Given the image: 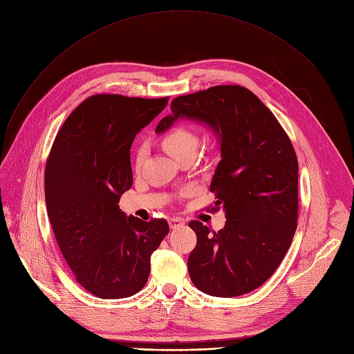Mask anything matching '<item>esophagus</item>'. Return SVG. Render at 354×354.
Returning <instances> with one entry per match:
<instances>
[{
    "label": "esophagus",
    "mask_w": 354,
    "mask_h": 354,
    "mask_svg": "<svg viewBox=\"0 0 354 354\" xmlns=\"http://www.w3.org/2000/svg\"><path fill=\"white\" fill-rule=\"evenodd\" d=\"M184 224H185V223H184V220H181V218H170V220H169V225H170L171 230L178 228V227H183Z\"/></svg>",
    "instance_id": "1"
}]
</instances>
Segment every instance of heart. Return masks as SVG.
<instances>
[{
	"instance_id": "obj_1",
	"label": "heart",
	"mask_w": 354,
	"mask_h": 354,
	"mask_svg": "<svg viewBox=\"0 0 354 354\" xmlns=\"http://www.w3.org/2000/svg\"><path fill=\"white\" fill-rule=\"evenodd\" d=\"M161 143L174 158H178L181 154L197 150L198 138L193 130H189L188 127L178 126V127L171 129L170 131H167L165 136H162ZM146 156H147V143L142 142L138 145V147H136V151H134L136 169H139L143 165Z\"/></svg>"
}]
</instances>
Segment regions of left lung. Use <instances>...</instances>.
Returning <instances> with one entry per match:
<instances>
[{
	"instance_id": "left-lung-1",
	"label": "left lung",
	"mask_w": 354,
	"mask_h": 354,
	"mask_svg": "<svg viewBox=\"0 0 354 354\" xmlns=\"http://www.w3.org/2000/svg\"><path fill=\"white\" fill-rule=\"evenodd\" d=\"M178 119L201 123L218 140L221 160L209 189L211 209L223 208L225 225L211 232L200 221L188 227L197 245L188 274L204 293L234 297L265 283L290 247L297 220V158L288 134L247 88L214 86L178 96L156 133Z\"/></svg>"
}]
</instances>
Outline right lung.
I'll use <instances>...</instances> for the list:
<instances>
[{
  "mask_svg": "<svg viewBox=\"0 0 354 354\" xmlns=\"http://www.w3.org/2000/svg\"><path fill=\"white\" fill-rule=\"evenodd\" d=\"M169 103L93 95L68 116L45 167V201L61 252L76 281L102 299L138 293L166 220L142 221L119 208L133 184L131 143Z\"/></svg>",
  "mask_w": 354,
  "mask_h": 354,
  "instance_id": "obj_1",
  "label": "right lung"
}]
</instances>
